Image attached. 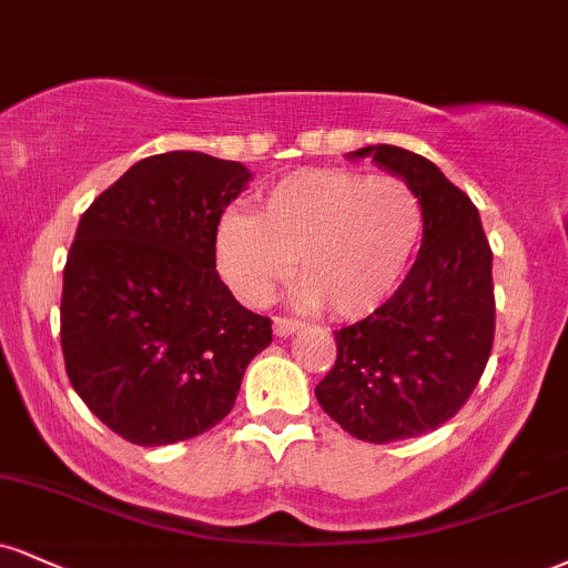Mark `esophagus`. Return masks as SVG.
Here are the masks:
<instances>
[{
	"label": "esophagus",
	"mask_w": 568,
	"mask_h": 568,
	"mask_svg": "<svg viewBox=\"0 0 568 568\" xmlns=\"http://www.w3.org/2000/svg\"><path fill=\"white\" fill-rule=\"evenodd\" d=\"M298 327H302V323H298V320H293V317H275V336H280V338L293 336V333H296Z\"/></svg>",
	"instance_id": "34e87169"
}]
</instances>
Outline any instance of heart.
Segmentation results:
<instances>
[{
    "label": "heart",
    "instance_id": "obj_1",
    "mask_svg": "<svg viewBox=\"0 0 568 568\" xmlns=\"http://www.w3.org/2000/svg\"><path fill=\"white\" fill-rule=\"evenodd\" d=\"M420 235V195L402 176L302 169L272 184L258 216L222 214L216 264L241 302L262 306L296 258L298 298L354 320L394 296Z\"/></svg>",
    "mask_w": 568,
    "mask_h": 568
}]
</instances>
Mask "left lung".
I'll return each mask as SVG.
<instances>
[{"label": "left lung", "instance_id": "obj_1", "mask_svg": "<svg viewBox=\"0 0 568 568\" xmlns=\"http://www.w3.org/2000/svg\"><path fill=\"white\" fill-rule=\"evenodd\" d=\"M349 159L402 176L423 203V243L384 306L336 331V365L320 407L362 442L413 439L468 402L495 341L491 248L479 209L418 153L371 145Z\"/></svg>", "mask_w": 568, "mask_h": 568}]
</instances>
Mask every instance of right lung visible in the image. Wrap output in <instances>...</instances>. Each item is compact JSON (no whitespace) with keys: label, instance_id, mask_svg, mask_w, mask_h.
Masks as SVG:
<instances>
[{"label":"right lung","instance_id":"add662e5","mask_svg":"<svg viewBox=\"0 0 568 568\" xmlns=\"http://www.w3.org/2000/svg\"><path fill=\"white\" fill-rule=\"evenodd\" d=\"M251 172L195 150L136 161L81 216L63 270L60 341L71 386L140 447L227 418L270 317L216 272V224Z\"/></svg>","mask_w":568,"mask_h":568}]
</instances>
